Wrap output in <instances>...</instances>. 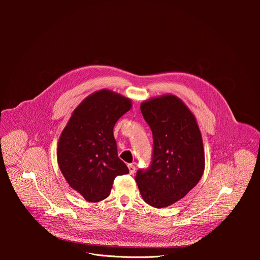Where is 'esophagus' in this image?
<instances>
[{
  "mask_svg": "<svg viewBox=\"0 0 260 260\" xmlns=\"http://www.w3.org/2000/svg\"><path fill=\"white\" fill-rule=\"evenodd\" d=\"M127 167H128V170H129L131 174H134L136 172V167L134 165H128Z\"/></svg>",
  "mask_w": 260,
  "mask_h": 260,
  "instance_id": "obj_1",
  "label": "esophagus"
}]
</instances>
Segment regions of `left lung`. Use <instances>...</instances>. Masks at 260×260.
<instances>
[{
	"mask_svg": "<svg viewBox=\"0 0 260 260\" xmlns=\"http://www.w3.org/2000/svg\"><path fill=\"white\" fill-rule=\"evenodd\" d=\"M141 112L153 138L149 168L139 170L136 182L143 200L165 208L186 196L201 180L205 152L197 120L173 94L141 104Z\"/></svg>",
	"mask_w": 260,
	"mask_h": 260,
	"instance_id": "left-lung-1",
	"label": "left lung"
}]
</instances>
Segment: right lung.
Segmentation results:
<instances>
[{
  "label": "right lung",
  "mask_w": 260,
  "mask_h": 260,
  "mask_svg": "<svg viewBox=\"0 0 260 260\" xmlns=\"http://www.w3.org/2000/svg\"><path fill=\"white\" fill-rule=\"evenodd\" d=\"M131 107V101L118 93L96 91L75 109L60 135L59 169L70 186L87 202L108 198L114 179L129 173L118 157L113 128Z\"/></svg>",
  "instance_id": "right-lung-1"
}]
</instances>
